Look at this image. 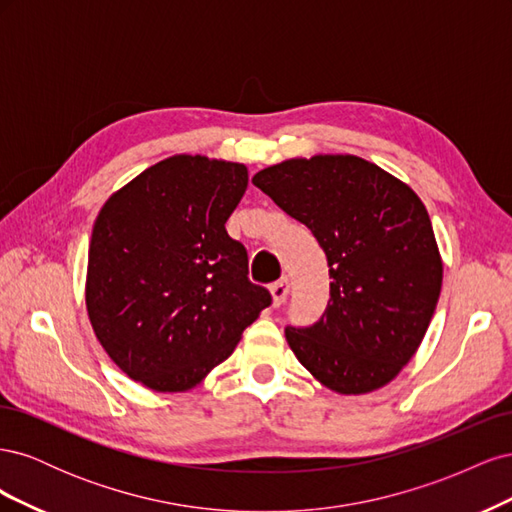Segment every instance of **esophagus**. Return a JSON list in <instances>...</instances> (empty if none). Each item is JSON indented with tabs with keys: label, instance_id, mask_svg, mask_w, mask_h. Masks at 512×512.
Listing matches in <instances>:
<instances>
[{
	"label": "esophagus",
	"instance_id": "1",
	"mask_svg": "<svg viewBox=\"0 0 512 512\" xmlns=\"http://www.w3.org/2000/svg\"><path fill=\"white\" fill-rule=\"evenodd\" d=\"M290 292V282L288 277H282V280H277L275 284H271V294H273V305L280 307Z\"/></svg>",
	"mask_w": 512,
	"mask_h": 512
}]
</instances>
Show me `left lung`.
I'll return each instance as SVG.
<instances>
[{
    "mask_svg": "<svg viewBox=\"0 0 512 512\" xmlns=\"http://www.w3.org/2000/svg\"><path fill=\"white\" fill-rule=\"evenodd\" d=\"M252 183L312 230L327 254V309L309 327H286L301 365L342 395L391 382L421 346L442 288L421 198L356 156L286 160Z\"/></svg>",
    "mask_w": 512,
    "mask_h": 512,
    "instance_id": "obj_1",
    "label": "left lung"
}]
</instances>
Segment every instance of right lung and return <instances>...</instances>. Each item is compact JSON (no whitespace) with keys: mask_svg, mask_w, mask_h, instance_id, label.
Wrapping results in <instances>:
<instances>
[{"mask_svg":"<svg viewBox=\"0 0 512 512\" xmlns=\"http://www.w3.org/2000/svg\"><path fill=\"white\" fill-rule=\"evenodd\" d=\"M245 188L243 164L173 156L98 213L89 320L115 365L147 389H192L271 305V292L247 277L243 243L224 226Z\"/></svg>","mask_w":512,"mask_h":512,"instance_id":"1","label":"right lung"}]
</instances>
